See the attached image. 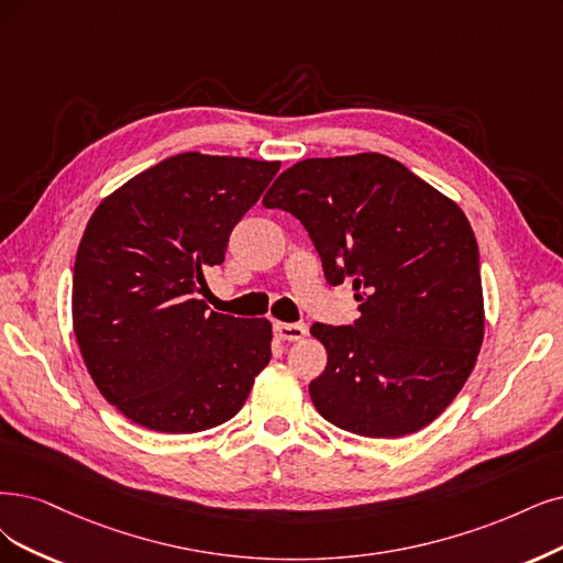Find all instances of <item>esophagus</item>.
Instances as JSON below:
<instances>
[{
    "label": "esophagus",
    "instance_id": "obj_1",
    "mask_svg": "<svg viewBox=\"0 0 563 563\" xmlns=\"http://www.w3.org/2000/svg\"><path fill=\"white\" fill-rule=\"evenodd\" d=\"M274 331L280 341H301L308 334L306 324L301 322H276Z\"/></svg>",
    "mask_w": 563,
    "mask_h": 563
}]
</instances>
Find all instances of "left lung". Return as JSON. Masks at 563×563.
Instances as JSON below:
<instances>
[{
	"mask_svg": "<svg viewBox=\"0 0 563 563\" xmlns=\"http://www.w3.org/2000/svg\"><path fill=\"white\" fill-rule=\"evenodd\" d=\"M262 203L292 213L329 285L352 278L355 324L316 322L318 412L368 439L431 424L468 380L485 334L477 241L464 211L380 153L297 162Z\"/></svg>",
	"mask_w": 563,
	"mask_h": 563,
	"instance_id": "1",
	"label": "left lung"
}]
</instances>
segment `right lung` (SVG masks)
<instances>
[{"label":"right lung","mask_w":563,"mask_h":563,"mask_svg":"<svg viewBox=\"0 0 563 563\" xmlns=\"http://www.w3.org/2000/svg\"><path fill=\"white\" fill-rule=\"evenodd\" d=\"M280 162L180 153L103 199L74 264V334L97 389L162 433L213 429L271 360V322L197 299Z\"/></svg>","instance_id":"add662e5"}]
</instances>
